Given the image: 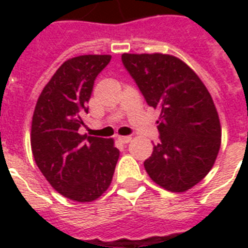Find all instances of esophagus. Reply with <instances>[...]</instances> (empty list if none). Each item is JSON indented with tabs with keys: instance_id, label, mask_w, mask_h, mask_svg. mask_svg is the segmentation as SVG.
Returning <instances> with one entry per match:
<instances>
[{
	"instance_id": "1",
	"label": "esophagus",
	"mask_w": 248,
	"mask_h": 248,
	"mask_svg": "<svg viewBox=\"0 0 248 248\" xmlns=\"http://www.w3.org/2000/svg\"><path fill=\"white\" fill-rule=\"evenodd\" d=\"M117 139L120 140L122 144H127V143H130V141H131V136H118Z\"/></svg>"
}]
</instances>
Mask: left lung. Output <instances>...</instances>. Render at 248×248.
Instances as JSON below:
<instances>
[{"mask_svg": "<svg viewBox=\"0 0 248 248\" xmlns=\"http://www.w3.org/2000/svg\"><path fill=\"white\" fill-rule=\"evenodd\" d=\"M148 105L158 109L161 143L144 162L161 188L186 192L203 179L219 155L221 124L211 95L188 64L169 54H122Z\"/></svg>", "mask_w": 248, "mask_h": 248, "instance_id": "left-lung-1", "label": "left lung"}]
</instances>
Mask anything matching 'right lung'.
Listing matches in <instances>:
<instances>
[{"label":"right lung","mask_w":248,"mask_h":248,"mask_svg":"<svg viewBox=\"0 0 248 248\" xmlns=\"http://www.w3.org/2000/svg\"><path fill=\"white\" fill-rule=\"evenodd\" d=\"M110 55L64 62L38 96L31 147L36 165L56 192L76 202L97 200L112 183L120 151L113 139L81 135L93 81Z\"/></svg>","instance_id":"obj_1"}]
</instances>
